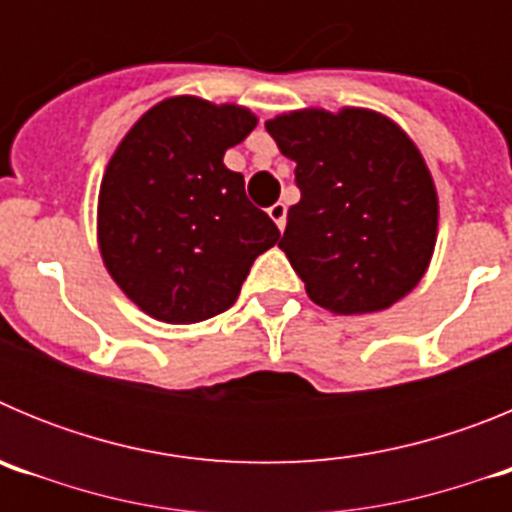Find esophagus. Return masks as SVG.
Instances as JSON below:
<instances>
[{"label":"esophagus","mask_w":512,"mask_h":512,"mask_svg":"<svg viewBox=\"0 0 512 512\" xmlns=\"http://www.w3.org/2000/svg\"><path fill=\"white\" fill-rule=\"evenodd\" d=\"M269 215L271 220L279 225V230H284V225H287V205H284V202H274V205L269 207Z\"/></svg>","instance_id":"1"}]
</instances>
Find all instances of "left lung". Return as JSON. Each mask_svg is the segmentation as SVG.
<instances>
[{"label": "left lung", "mask_w": 512, "mask_h": 512, "mask_svg": "<svg viewBox=\"0 0 512 512\" xmlns=\"http://www.w3.org/2000/svg\"><path fill=\"white\" fill-rule=\"evenodd\" d=\"M295 161L300 202L279 248L320 307L374 312L405 297L436 246L438 200L413 140L369 110L289 112L266 122Z\"/></svg>", "instance_id": "left-lung-1"}]
</instances>
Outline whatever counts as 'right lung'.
<instances>
[{
	"label": "right lung",
	"instance_id": "1",
	"mask_svg": "<svg viewBox=\"0 0 512 512\" xmlns=\"http://www.w3.org/2000/svg\"><path fill=\"white\" fill-rule=\"evenodd\" d=\"M256 117L235 104L174 97L133 125L99 189V251L140 310L200 323L228 310L279 228L225 169Z\"/></svg>",
	"mask_w": 512,
	"mask_h": 512
}]
</instances>
